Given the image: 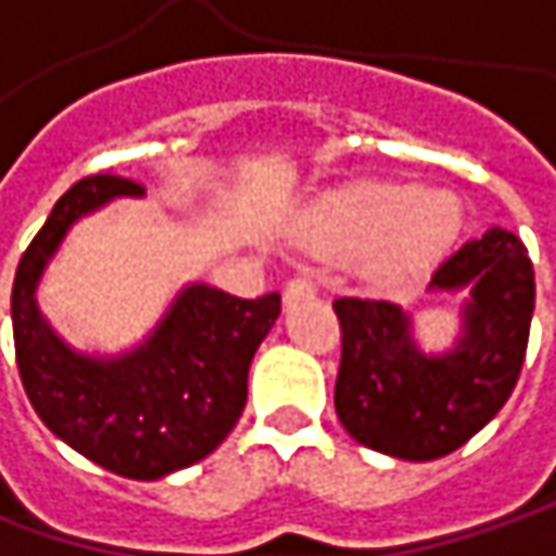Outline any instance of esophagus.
<instances>
[{
    "label": "esophagus",
    "mask_w": 556,
    "mask_h": 556,
    "mask_svg": "<svg viewBox=\"0 0 556 556\" xmlns=\"http://www.w3.org/2000/svg\"><path fill=\"white\" fill-rule=\"evenodd\" d=\"M316 293V281L313 278H306V275H296L288 281V288H285V300L293 303V300H303V296H313Z\"/></svg>",
    "instance_id": "1"
}]
</instances>
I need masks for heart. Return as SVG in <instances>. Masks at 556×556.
Returning <instances> with one entry per match:
<instances>
[{"label": "heart", "mask_w": 556, "mask_h": 556, "mask_svg": "<svg viewBox=\"0 0 556 556\" xmlns=\"http://www.w3.org/2000/svg\"><path fill=\"white\" fill-rule=\"evenodd\" d=\"M459 203L451 193H419L413 187H356L313 215L306 235L321 250H369L394 268L434 260L459 231Z\"/></svg>", "instance_id": "obj_1"}]
</instances>
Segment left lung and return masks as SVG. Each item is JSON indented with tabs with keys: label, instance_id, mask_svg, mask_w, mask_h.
I'll return each instance as SVG.
<instances>
[{
	"label": "left lung",
	"instance_id": "obj_1",
	"mask_svg": "<svg viewBox=\"0 0 556 556\" xmlns=\"http://www.w3.org/2000/svg\"><path fill=\"white\" fill-rule=\"evenodd\" d=\"M457 348L426 356L413 321L388 300L341 296V369L334 409L363 447L401 459L454 454L514 394L529 348L535 271L522 240L491 228L434 268L429 291H463Z\"/></svg>",
	"mask_w": 556,
	"mask_h": 556
}]
</instances>
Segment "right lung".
<instances>
[{"label":"right lung","mask_w":556,"mask_h":556,"mask_svg":"<svg viewBox=\"0 0 556 556\" xmlns=\"http://www.w3.org/2000/svg\"><path fill=\"white\" fill-rule=\"evenodd\" d=\"M115 197H143V184L112 172L77 181L24 250L12 288L14 356L37 416L65 444L115 476L153 482L208 457L235 429L281 296L190 285L147 344L115 359L74 353L42 321L34 293L71 225Z\"/></svg>","instance_id":"obj_1"}]
</instances>
